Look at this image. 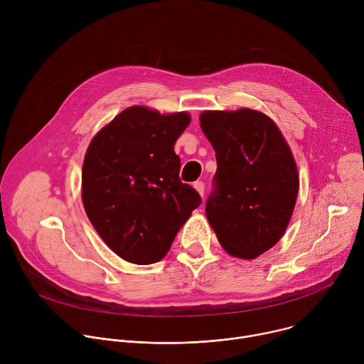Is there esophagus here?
I'll return each instance as SVG.
<instances>
[{"label": "esophagus", "mask_w": 364, "mask_h": 364, "mask_svg": "<svg viewBox=\"0 0 364 364\" xmlns=\"http://www.w3.org/2000/svg\"><path fill=\"white\" fill-rule=\"evenodd\" d=\"M193 187L196 188V191H197L200 196L204 194V183H203V181H196V183L193 184Z\"/></svg>", "instance_id": "1"}]
</instances>
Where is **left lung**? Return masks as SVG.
<instances>
[{
  "label": "left lung",
  "instance_id": "1",
  "mask_svg": "<svg viewBox=\"0 0 364 364\" xmlns=\"http://www.w3.org/2000/svg\"><path fill=\"white\" fill-rule=\"evenodd\" d=\"M200 127L218 161L207 220L230 256L255 259L279 242L294 213L299 176L291 148L268 115L249 108L204 111Z\"/></svg>",
  "mask_w": 364,
  "mask_h": 364
}]
</instances>
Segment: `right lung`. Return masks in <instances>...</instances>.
<instances>
[{
  "label": "right lung",
  "instance_id": "obj_1",
  "mask_svg": "<svg viewBox=\"0 0 364 364\" xmlns=\"http://www.w3.org/2000/svg\"><path fill=\"white\" fill-rule=\"evenodd\" d=\"M187 112L163 115L129 107L90 141L82 168V201L99 236L124 261H161L180 228L200 205L181 183L174 144L188 127Z\"/></svg>",
  "mask_w": 364,
  "mask_h": 364
}]
</instances>
